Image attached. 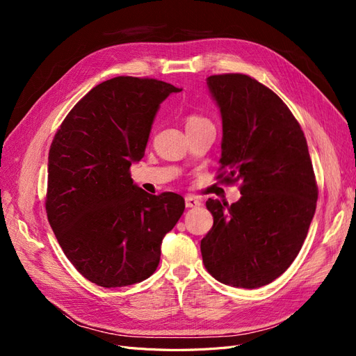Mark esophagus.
<instances>
[{
	"label": "esophagus",
	"instance_id": "1",
	"mask_svg": "<svg viewBox=\"0 0 356 356\" xmlns=\"http://www.w3.org/2000/svg\"><path fill=\"white\" fill-rule=\"evenodd\" d=\"M186 207L187 208H197V207H200V200L195 196H187L186 197Z\"/></svg>",
	"mask_w": 356,
	"mask_h": 356
}]
</instances>
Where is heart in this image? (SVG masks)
<instances>
[{"label":"heart","mask_w":356,"mask_h":356,"mask_svg":"<svg viewBox=\"0 0 356 356\" xmlns=\"http://www.w3.org/2000/svg\"><path fill=\"white\" fill-rule=\"evenodd\" d=\"M200 123H209L208 120H204L203 117L200 115H190L187 118V126H193V124H200Z\"/></svg>","instance_id":"obj_1"}]
</instances>
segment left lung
<instances>
[{
  "label": "left lung",
  "mask_w": 356,
  "mask_h": 356,
  "mask_svg": "<svg viewBox=\"0 0 356 356\" xmlns=\"http://www.w3.org/2000/svg\"><path fill=\"white\" fill-rule=\"evenodd\" d=\"M222 123L220 169L241 182L233 203L208 199L213 225L200 242L204 267L221 284L260 288L296 260L314 220L318 188L303 131L284 101L243 74L211 75Z\"/></svg>",
  "instance_id": "obj_1"
}]
</instances>
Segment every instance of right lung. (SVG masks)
Listing matches in <instances>:
<instances>
[{
  "label": "right lung",
  "mask_w": 356,
  "mask_h": 356,
  "mask_svg": "<svg viewBox=\"0 0 356 356\" xmlns=\"http://www.w3.org/2000/svg\"><path fill=\"white\" fill-rule=\"evenodd\" d=\"M182 89L153 79L115 77L70 111L49 152L46 211L56 239L88 281L118 288L145 281L186 203L148 195L129 174L145 154L156 114Z\"/></svg>",
  "instance_id": "1"
}]
</instances>
